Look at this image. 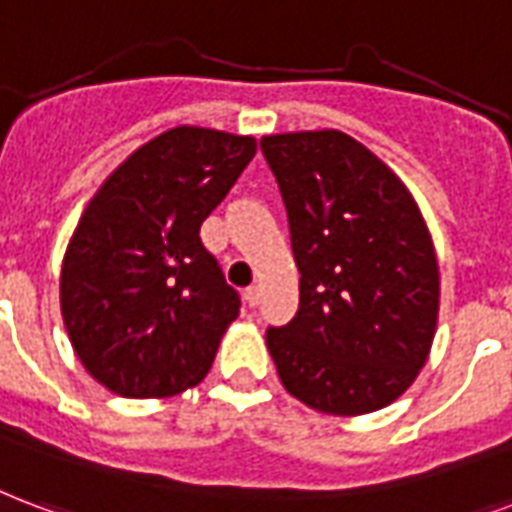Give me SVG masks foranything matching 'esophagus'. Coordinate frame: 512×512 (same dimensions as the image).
Returning <instances> with one entry per match:
<instances>
[{
	"label": "esophagus",
	"mask_w": 512,
	"mask_h": 512,
	"mask_svg": "<svg viewBox=\"0 0 512 512\" xmlns=\"http://www.w3.org/2000/svg\"><path fill=\"white\" fill-rule=\"evenodd\" d=\"M260 295H263V290H260V287H246L244 290V301H246V306H257L260 304Z\"/></svg>",
	"instance_id": "esophagus-1"
}]
</instances>
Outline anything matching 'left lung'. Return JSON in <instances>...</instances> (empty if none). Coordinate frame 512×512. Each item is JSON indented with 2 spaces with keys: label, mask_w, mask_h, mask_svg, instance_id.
I'll use <instances>...</instances> for the list:
<instances>
[{
  "label": "left lung",
  "mask_w": 512,
  "mask_h": 512,
  "mask_svg": "<svg viewBox=\"0 0 512 512\" xmlns=\"http://www.w3.org/2000/svg\"><path fill=\"white\" fill-rule=\"evenodd\" d=\"M301 274L298 314L268 328L285 391L355 418L399 399L437 331L439 266L407 184L342 130L263 135Z\"/></svg>",
  "instance_id": "8db88e82"
}]
</instances>
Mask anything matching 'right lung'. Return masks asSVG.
<instances>
[{
    "mask_svg": "<svg viewBox=\"0 0 512 512\" xmlns=\"http://www.w3.org/2000/svg\"><path fill=\"white\" fill-rule=\"evenodd\" d=\"M252 135L181 124L132 151L86 203L59 276L83 369L124 399L195 388L238 317L200 225L255 157Z\"/></svg>",
    "mask_w": 512,
    "mask_h": 512,
    "instance_id": "add662e5",
    "label": "right lung"
}]
</instances>
